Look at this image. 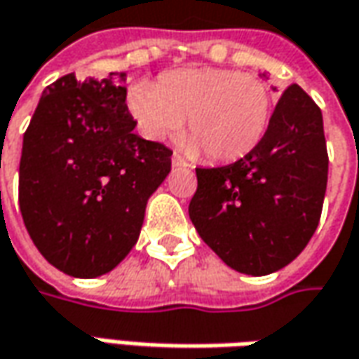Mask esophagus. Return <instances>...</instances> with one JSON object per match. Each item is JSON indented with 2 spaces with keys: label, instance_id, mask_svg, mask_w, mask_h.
<instances>
[{
  "label": "esophagus",
  "instance_id": "1",
  "mask_svg": "<svg viewBox=\"0 0 359 359\" xmlns=\"http://www.w3.org/2000/svg\"><path fill=\"white\" fill-rule=\"evenodd\" d=\"M172 167H189V163H187L179 153H175V155H172Z\"/></svg>",
  "mask_w": 359,
  "mask_h": 359
}]
</instances>
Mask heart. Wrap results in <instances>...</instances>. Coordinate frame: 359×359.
Wrapping results in <instances>:
<instances>
[{
  "mask_svg": "<svg viewBox=\"0 0 359 359\" xmlns=\"http://www.w3.org/2000/svg\"><path fill=\"white\" fill-rule=\"evenodd\" d=\"M129 109L144 137L161 141L184 125L192 153L206 151L217 163L246 156L264 139L272 93L264 81L234 69H179L156 85L130 87Z\"/></svg>",
  "mask_w": 359,
  "mask_h": 359,
  "instance_id": "obj_1",
  "label": "heart"
}]
</instances>
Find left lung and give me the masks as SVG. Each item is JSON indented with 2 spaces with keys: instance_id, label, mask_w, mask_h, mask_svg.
<instances>
[{
  "instance_id": "obj_1",
  "label": "left lung",
  "mask_w": 359,
  "mask_h": 359,
  "mask_svg": "<svg viewBox=\"0 0 359 359\" xmlns=\"http://www.w3.org/2000/svg\"><path fill=\"white\" fill-rule=\"evenodd\" d=\"M194 229L230 268L264 276L302 252L327 184L322 111L300 85L280 95L264 139L232 165L196 168Z\"/></svg>"
}]
</instances>
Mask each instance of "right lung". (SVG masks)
<instances>
[{"label":"right lung","instance_id":"1","mask_svg":"<svg viewBox=\"0 0 359 359\" xmlns=\"http://www.w3.org/2000/svg\"><path fill=\"white\" fill-rule=\"evenodd\" d=\"M123 79L59 77L23 135L25 229L45 260L75 278L107 274L130 252L147 201L170 170L172 151L133 133Z\"/></svg>","mask_w":359,"mask_h":359}]
</instances>
